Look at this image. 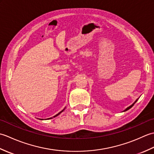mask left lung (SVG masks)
I'll use <instances>...</instances> for the list:
<instances>
[{
    "mask_svg": "<svg viewBox=\"0 0 154 154\" xmlns=\"http://www.w3.org/2000/svg\"><path fill=\"white\" fill-rule=\"evenodd\" d=\"M138 100V99H137V100H136L135 101V102H134V103H133V104H132V105H130V106H128V108H126V109L125 110H124V111H126V110H129L130 109H131V108H132V106H134V104H135V103H136L137 102V100Z\"/></svg>",
    "mask_w": 154,
    "mask_h": 154,
    "instance_id": "obj_1",
    "label": "left lung"
}]
</instances>
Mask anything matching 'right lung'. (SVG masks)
I'll return each instance as SVG.
<instances>
[{"mask_svg": "<svg viewBox=\"0 0 154 154\" xmlns=\"http://www.w3.org/2000/svg\"><path fill=\"white\" fill-rule=\"evenodd\" d=\"M65 109H64L63 110H62L61 111V112H59L58 114H56V115H55V116H54V117H55V116H58V115H59V114H60V113H61L62 112H63V110H65ZM53 119V118H50V119ZM41 120H43V119H41Z\"/></svg>", "mask_w": 154, "mask_h": 154, "instance_id": "1", "label": "right lung"}]
</instances>
